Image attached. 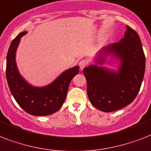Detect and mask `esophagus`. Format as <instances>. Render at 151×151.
I'll use <instances>...</instances> for the list:
<instances>
[{
  "instance_id": "obj_1",
  "label": "esophagus",
  "mask_w": 151,
  "mask_h": 151,
  "mask_svg": "<svg viewBox=\"0 0 151 151\" xmlns=\"http://www.w3.org/2000/svg\"><path fill=\"white\" fill-rule=\"evenodd\" d=\"M88 65V61L87 60H85V59H82V60H81L80 63H79V66H80L81 70H83V69L85 68V66Z\"/></svg>"
}]
</instances>
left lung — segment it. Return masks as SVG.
<instances>
[{
  "mask_svg": "<svg viewBox=\"0 0 151 151\" xmlns=\"http://www.w3.org/2000/svg\"><path fill=\"white\" fill-rule=\"evenodd\" d=\"M121 59L118 72L90 66L83 70L87 80V93L92 105L103 112L126 106L136 99L145 72L146 59L138 34L127 26L124 38L103 49ZM103 55L99 56L103 62Z\"/></svg>",
  "mask_w": 151,
  "mask_h": 151,
  "instance_id": "left-lung-1",
  "label": "left lung"
}]
</instances>
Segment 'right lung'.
Listing matches in <instances>:
<instances>
[{
    "label": "right lung",
    "instance_id": "1",
    "mask_svg": "<svg viewBox=\"0 0 151 151\" xmlns=\"http://www.w3.org/2000/svg\"><path fill=\"white\" fill-rule=\"evenodd\" d=\"M27 32H22L10 45L7 55L6 78L8 87L17 103L28 114L45 116L54 114L61 108L66 99L69 85L79 72L78 66L69 69L54 82L43 88L29 85L20 76L15 63V52L20 38Z\"/></svg>",
    "mask_w": 151,
    "mask_h": 151
}]
</instances>
